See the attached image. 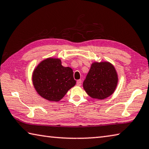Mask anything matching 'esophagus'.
<instances>
[{"mask_svg":"<svg viewBox=\"0 0 149 149\" xmlns=\"http://www.w3.org/2000/svg\"><path fill=\"white\" fill-rule=\"evenodd\" d=\"M81 83H82V81L81 80V79L77 80V81L76 85H77V86H81Z\"/></svg>","mask_w":149,"mask_h":149,"instance_id":"1","label":"esophagus"}]
</instances>
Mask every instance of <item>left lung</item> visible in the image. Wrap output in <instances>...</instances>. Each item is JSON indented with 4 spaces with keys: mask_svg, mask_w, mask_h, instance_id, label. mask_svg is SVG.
I'll return each mask as SVG.
<instances>
[{
    "mask_svg": "<svg viewBox=\"0 0 149 149\" xmlns=\"http://www.w3.org/2000/svg\"><path fill=\"white\" fill-rule=\"evenodd\" d=\"M117 83L115 67L109 62H101L92 64L83 85L91 98L104 100L114 93Z\"/></svg>",
    "mask_w": 149,
    "mask_h": 149,
    "instance_id": "left-lung-1",
    "label": "left lung"
}]
</instances>
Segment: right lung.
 Returning <instances> with one entry per match:
<instances>
[{"label":"right lung","instance_id":"add662e5","mask_svg":"<svg viewBox=\"0 0 149 149\" xmlns=\"http://www.w3.org/2000/svg\"><path fill=\"white\" fill-rule=\"evenodd\" d=\"M32 83L39 95L50 102H58L76 83L73 70L62 66L59 58L42 61L32 74Z\"/></svg>","mask_w":149,"mask_h":149}]
</instances>
